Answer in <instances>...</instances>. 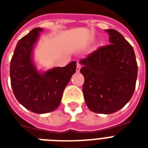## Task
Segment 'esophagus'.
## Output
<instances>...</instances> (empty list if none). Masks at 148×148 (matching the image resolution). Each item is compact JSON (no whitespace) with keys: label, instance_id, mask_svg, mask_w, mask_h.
Masks as SVG:
<instances>
[{"label":"esophagus","instance_id":"obj_1","mask_svg":"<svg viewBox=\"0 0 148 148\" xmlns=\"http://www.w3.org/2000/svg\"><path fill=\"white\" fill-rule=\"evenodd\" d=\"M81 68V64H80V63H77V69H76L77 72L80 71Z\"/></svg>","mask_w":148,"mask_h":148}]
</instances>
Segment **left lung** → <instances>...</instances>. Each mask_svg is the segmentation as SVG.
Segmentation results:
<instances>
[{
  "mask_svg": "<svg viewBox=\"0 0 148 148\" xmlns=\"http://www.w3.org/2000/svg\"><path fill=\"white\" fill-rule=\"evenodd\" d=\"M109 45L80 60L84 77L83 95L88 108L98 114H113L132 97L138 77L133 47L121 33L105 30Z\"/></svg>",
  "mask_w": 148,
  "mask_h": 148,
  "instance_id": "1",
  "label": "left lung"
}]
</instances>
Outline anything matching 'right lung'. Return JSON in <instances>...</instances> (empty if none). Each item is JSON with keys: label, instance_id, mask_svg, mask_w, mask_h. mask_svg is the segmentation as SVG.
I'll use <instances>...</instances> for the list:
<instances>
[{"label": "right lung", "instance_id": "add662e5", "mask_svg": "<svg viewBox=\"0 0 148 148\" xmlns=\"http://www.w3.org/2000/svg\"><path fill=\"white\" fill-rule=\"evenodd\" d=\"M42 28L33 29L18 41L10 60V84L21 104L36 114L51 112L58 108L63 91L76 71L77 62L53 67L45 73L37 71L32 51Z\"/></svg>", "mask_w": 148, "mask_h": 148}]
</instances>
